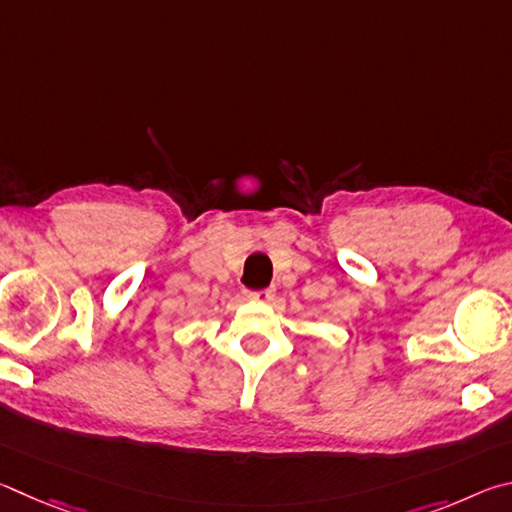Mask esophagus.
<instances>
[{
    "label": "esophagus",
    "instance_id": "obj_1",
    "mask_svg": "<svg viewBox=\"0 0 512 512\" xmlns=\"http://www.w3.org/2000/svg\"><path fill=\"white\" fill-rule=\"evenodd\" d=\"M274 288H265V290H256V292H247L249 299L254 301H272L274 299Z\"/></svg>",
    "mask_w": 512,
    "mask_h": 512
}]
</instances>
